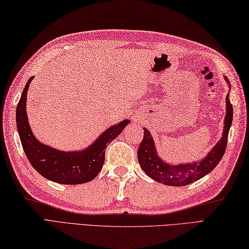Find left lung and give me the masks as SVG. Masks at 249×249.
Wrapping results in <instances>:
<instances>
[{
    "label": "left lung",
    "instance_id": "obj_1",
    "mask_svg": "<svg viewBox=\"0 0 249 249\" xmlns=\"http://www.w3.org/2000/svg\"><path fill=\"white\" fill-rule=\"evenodd\" d=\"M224 78L228 84L230 92L231 86L228 78ZM229 94L230 93L227 94L226 96V116L224 120L223 137L201 160L174 165V163H169L161 160L160 156H158L155 141L151 136L150 130L143 128L144 137L138 149V160L141 169L146 176L168 186H186L202 178L212 171L225 154L227 142H228V134L232 119H233V108L229 100Z\"/></svg>",
    "mask_w": 249,
    "mask_h": 249
}]
</instances>
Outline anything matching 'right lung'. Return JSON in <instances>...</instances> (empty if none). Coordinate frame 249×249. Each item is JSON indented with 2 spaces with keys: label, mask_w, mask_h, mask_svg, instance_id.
I'll use <instances>...</instances> for the list:
<instances>
[{
  "label": "right lung",
  "mask_w": 249,
  "mask_h": 249,
  "mask_svg": "<svg viewBox=\"0 0 249 249\" xmlns=\"http://www.w3.org/2000/svg\"><path fill=\"white\" fill-rule=\"evenodd\" d=\"M33 78L31 77L26 82L16 109L17 129L29 161L37 172L52 182L76 185L92 181L102 170L106 147L123 131L130 121L124 120L110 126L93 143L80 151L65 152L44 144L36 139L26 113L28 89Z\"/></svg>",
  "instance_id": "1"
}]
</instances>
